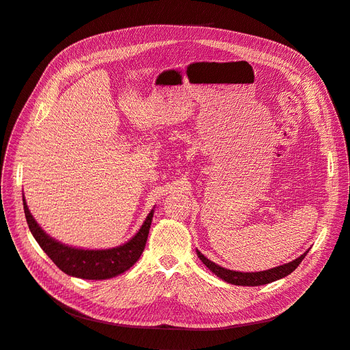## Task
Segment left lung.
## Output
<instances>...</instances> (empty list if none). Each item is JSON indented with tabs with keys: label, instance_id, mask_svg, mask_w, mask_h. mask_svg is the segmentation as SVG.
<instances>
[{
	"label": "left lung",
	"instance_id": "obj_1",
	"mask_svg": "<svg viewBox=\"0 0 350 350\" xmlns=\"http://www.w3.org/2000/svg\"><path fill=\"white\" fill-rule=\"evenodd\" d=\"M309 251V250H308ZM304 252L301 256H298L297 260H293L288 264H284V265H280V267H275V268H271V269H267V271H260V272H240V271H231V269H227V268H223L217 265L215 262L210 261L208 258H206V256L201 254L198 250H197V255L198 258L203 261V264L213 272L215 273L218 278H221L223 281L228 282V284H232V285H241V286H258V285H265V284H269V282H273V281H278L284 277H286V275H289L291 272L295 271L298 268V265L302 262V260L305 258V255L308 254Z\"/></svg>",
	"mask_w": 350,
	"mask_h": 350
}]
</instances>
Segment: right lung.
<instances>
[{
    "label": "right lung",
    "instance_id": "1",
    "mask_svg": "<svg viewBox=\"0 0 350 350\" xmlns=\"http://www.w3.org/2000/svg\"><path fill=\"white\" fill-rule=\"evenodd\" d=\"M23 201L27 223L36 243L61 271L82 280H109L135 265L144 250L154 213V210L149 213L136 235L123 245L109 250H82L53 240L35 221L25 203V197H23Z\"/></svg>",
    "mask_w": 350,
    "mask_h": 350
}]
</instances>
